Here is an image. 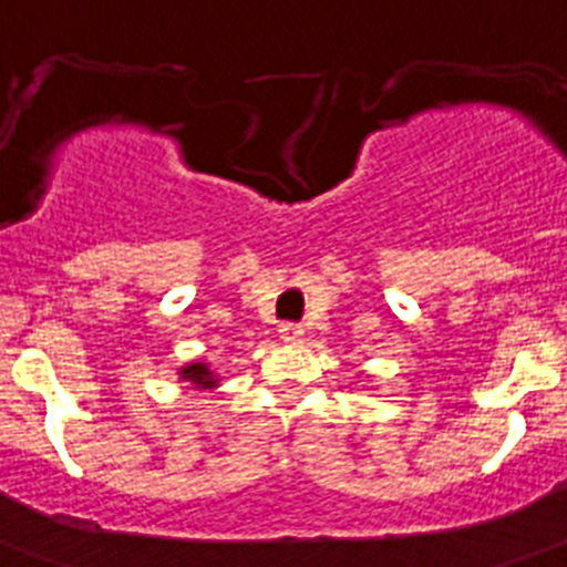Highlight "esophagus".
<instances>
[{
    "mask_svg": "<svg viewBox=\"0 0 567 567\" xmlns=\"http://www.w3.org/2000/svg\"><path fill=\"white\" fill-rule=\"evenodd\" d=\"M279 336H282V341H300L302 329L293 327V323H285V327L279 329Z\"/></svg>",
    "mask_w": 567,
    "mask_h": 567,
    "instance_id": "obj_1",
    "label": "esophagus"
}]
</instances>
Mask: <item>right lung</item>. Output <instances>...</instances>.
Returning <instances> with one entry per match:
<instances>
[{"label":"right lung","instance_id":"1","mask_svg":"<svg viewBox=\"0 0 567 567\" xmlns=\"http://www.w3.org/2000/svg\"><path fill=\"white\" fill-rule=\"evenodd\" d=\"M179 377L188 379L190 385L199 388V391H205V388H217V377H214V371L205 362H188L179 371Z\"/></svg>","mask_w":567,"mask_h":567}]
</instances>
